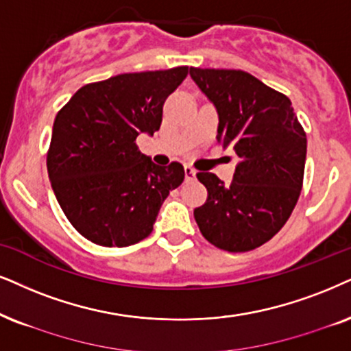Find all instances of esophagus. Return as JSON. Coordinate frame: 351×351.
<instances>
[{
  "mask_svg": "<svg viewBox=\"0 0 351 351\" xmlns=\"http://www.w3.org/2000/svg\"><path fill=\"white\" fill-rule=\"evenodd\" d=\"M194 176H196V170H194V168L191 165H184V178H186V181L194 180Z\"/></svg>",
  "mask_w": 351,
  "mask_h": 351,
  "instance_id": "1",
  "label": "esophagus"
}]
</instances>
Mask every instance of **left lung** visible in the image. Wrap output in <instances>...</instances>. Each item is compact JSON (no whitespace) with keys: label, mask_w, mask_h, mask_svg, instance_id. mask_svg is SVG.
Returning <instances> with one entry per match:
<instances>
[{"label":"left lung","mask_w":351,"mask_h":351,"mask_svg":"<svg viewBox=\"0 0 351 351\" xmlns=\"http://www.w3.org/2000/svg\"><path fill=\"white\" fill-rule=\"evenodd\" d=\"M219 113L217 141L239 157L232 184L199 171L207 201L194 219L208 243L245 252L267 243L290 219L303 188L306 132L287 95L239 69L191 68Z\"/></svg>","instance_id":"left-lung-1"}]
</instances>
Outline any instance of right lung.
Listing matches in <instances>:
<instances>
[{
    "label": "right lung",
    "instance_id": "right-lung-1",
    "mask_svg": "<svg viewBox=\"0 0 351 351\" xmlns=\"http://www.w3.org/2000/svg\"><path fill=\"white\" fill-rule=\"evenodd\" d=\"M188 73L178 66L86 84L58 112L48 176L64 215L88 241H143L170 191L183 183L181 163L155 165L136 139L160 130L163 104Z\"/></svg>",
    "mask_w": 351,
    "mask_h": 351
}]
</instances>
